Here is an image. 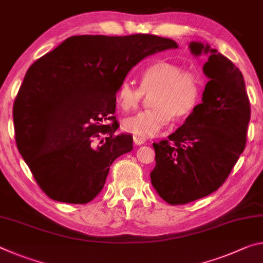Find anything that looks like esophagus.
I'll list each match as a JSON object with an SVG mask.
<instances>
[{"label":"esophagus","instance_id":"obj_1","mask_svg":"<svg viewBox=\"0 0 263 263\" xmlns=\"http://www.w3.org/2000/svg\"><path fill=\"white\" fill-rule=\"evenodd\" d=\"M146 139L143 138V137H138V136H133V143L135 145H143Z\"/></svg>","mask_w":263,"mask_h":263}]
</instances>
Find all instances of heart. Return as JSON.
<instances>
[{"mask_svg":"<svg viewBox=\"0 0 263 263\" xmlns=\"http://www.w3.org/2000/svg\"><path fill=\"white\" fill-rule=\"evenodd\" d=\"M154 91L152 109H147L124 119L123 127L135 136H156L170 123L189 117L200 102L202 77L193 70H185L180 64L167 61L153 63L141 73V87L125 79L117 90V103L127 111L138 105L144 91Z\"/></svg>","mask_w":263,"mask_h":263,"instance_id":"obj_1","label":"heart"}]
</instances>
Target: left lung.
Returning <instances> with one entry per match:
<instances>
[{
  "mask_svg": "<svg viewBox=\"0 0 263 263\" xmlns=\"http://www.w3.org/2000/svg\"><path fill=\"white\" fill-rule=\"evenodd\" d=\"M194 56L208 53L203 73L210 78L202 102L185 123L153 143L156 167L151 182L170 205H184L221 186L246 147L251 105L242 73L208 44L191 42Z\"/></svg>",
  "mask_w": 263,
  "mask_h": 263,
  "instance_id": "1",
  "label": "left lung"
}]
</instances>
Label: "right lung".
I'll list each match as a JSON object with an SVG mask.
<instances>
[{
	"instance_id": "1",
	"label": "right lung",
	"mask_w": 263,
	"mask_h": 263,
	"mask_svg": "<svg viewBox=\"0 0 263 263\" xmlns=\"http://www.w3.org/2000/svg\"><path fill=\"white\" fill-rule=\"evenodd\" d=\"M176 47L156 35L72 36L28 69L12 109L15 139L49 198L97 197L112 162L133 148L131 135H115L117 90L141 60Z\"/></svg>"
}]
</instances>
